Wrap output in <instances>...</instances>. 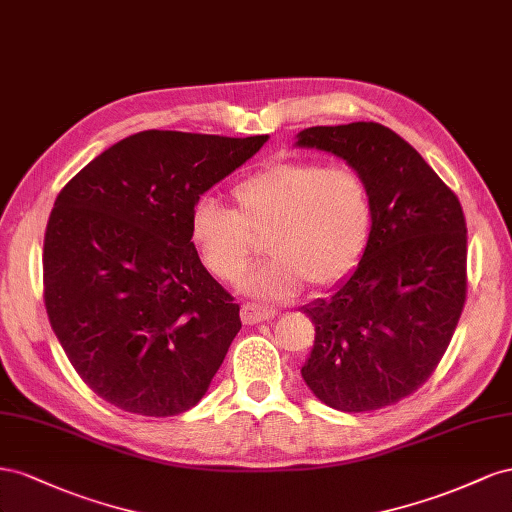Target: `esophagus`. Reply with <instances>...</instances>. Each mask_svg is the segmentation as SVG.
Here are the masks:
<instances>
[{
	"label": "esophagus",
	"mask_w": 512,
	"mask_h": 512,
	"mask_svg": "<svg viewBox=\"0 0 512 512\" xmlns=\"http://www.w3.org/2000/svg\"><path fill=\"white\" fill-rule=\"evenodd\" d=\"M274 309H270V306H264V304H255V302H246L242 304V321L246 326H253V324H259V321H266V319H272L274 317Z\"/></svg>",
	"instance_id": "obj_1"
}]
</instances>
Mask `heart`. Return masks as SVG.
Returning <instances> with one entry per match:
<instances>
[{
	"label": "heart",
	"instance_id": "1",
	"mask_svg": "<svg viewBox=\"0 0 512 512\" xmlns=\"http://www.w3.org/2000/svg\"><path fill=\"white\" fill-rule=\"evenodd\" d=\"M233 210L201 197L191 214V240L206 270L233 281L264 240L270 257L238 281L259 300H283L309 281L324 287L352 272L373 231V197L349 167L276 163L231 191Z\"/></svg>",
	"mask_w": 512,
	"mask_h": 512
}]
</instances>
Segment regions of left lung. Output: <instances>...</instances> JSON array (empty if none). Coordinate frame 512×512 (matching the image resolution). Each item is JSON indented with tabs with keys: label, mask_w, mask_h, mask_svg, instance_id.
I'll return each instance as SVG.
<instances>
[{
	"label": "left lung",
	"mask_w": 512,
	"mask_h": 512,
	"mask_svg": "<svg viewBox=\"0 0 512 512\" xmlns=\"http://www.w3.org/2000/svg\"><path fill=\"white\" fill-rule=\"evenodd\" d=\"M296 139V148L343 158L373 197L358 266L302 306L315 343L300 373L328 407L373 412L425 384L457 328L467 289L463 210L425 158L382 124L313 126Z\"/></svg>",
	"instance_id": "8db88e82"
}]
</instances>
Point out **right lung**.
Returning <instances> with one entry per match:
<instances>
[{
	"label": "right lung",
	"instance_id": "1",
	"mask_svg": "<svg viewBox=\"0 0 512 512\" xmlns=\"http://www.w3.org/2000/svg\"><path fill=\"white\" fill-rule=\"evenodd\" d=\"M270 137L143 130L57 195L42 272L51 328L98 397L139 416L199 403L242 328L191 242L199 197Z\"/></svg>",
	"mask_w": 512,
	"mask_h": 512
}]
</instances>
